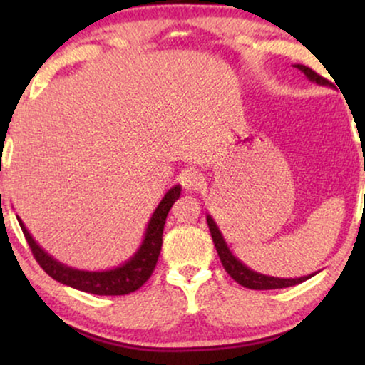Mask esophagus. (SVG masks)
Listing matches in <instances>:
<instances>
[{"instance_id":"1","label":"esophagus","mask_w":365,"mask_h":365,"mask_svg":"<svg viewBox=\"0 0 365 365\" xmlns=\"http://www.w3.org/2000/svg\"><path fill=\"white\" fill-rule=\"evenodd\" d=\"M181 184L184 189H187V191H197V189H201L202 186V176L199 174L197 171H186L181 174Z\"/></svg>"}]
</instances>
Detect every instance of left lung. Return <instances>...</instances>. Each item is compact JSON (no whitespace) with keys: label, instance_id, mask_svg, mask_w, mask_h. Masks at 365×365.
<instances>
[{"label":"left lung","instance_id":"left-lung-1","mask_svg":"<svg viewBox=\"0 0 365 365\" xmlns=\"http://www.w3.org/2000/svg\"><path fill=\"white\" fill-rule=\"evenodd\" d=\"M294 68H297L299 71H302L304 74H306L311 81L321 84V86H327L329 84L326 78L319 76L316 71H312L311 68L304 66V64H294ZM207 226H209V231H211L214 246H216V251L219 254V259H221L224 269H226V272L234 279V281L239 282L244 287L256 289V291H267V289H284V287L296 286V284H301L314 276V274H311V276L296 277V279H281V277L264 276V274L254 272L247 266H244V264L239 261L237 257L232 256V252L229 251L226 241H224L221 231H219L217 224L214 222V219L209 216V214H207Z\"/></svg>","mask_w":365,"mask_h":365}]
</instances>
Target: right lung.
Returning a JSON list of instances; mask_svg holds the SVG:
<instances>
[{
    "label": "right lung",
    "instance_id": "right-lung-1",
    "mask_svg": "<svg viewBox=\"0 0 365 365\" xmlns=\"http://www.w3.org/2000/svg\"><path fill=\"white\" fill-rule=\"evenodd\" d=\"M179 194H181L179 184L164 194L163 201L159 202L156 211L149 219L141 247L123 266L109 269V271H79V269L64 266V264L58 262L56 259H53L44 249H41L31 234L28 232V229L24 227L21 219H18V222L23 229L29 247H31L34 259L43 267V271L48 276H51L54 281L78 289V291L96 294V296H124V294L138 291L151 277L154 267H156L159 252H161L163 231L168 212L173 207V204L179 199Z\"/></svg>",
    "mask_w": 365,
    "mask_h": 365
}]
</instances>
